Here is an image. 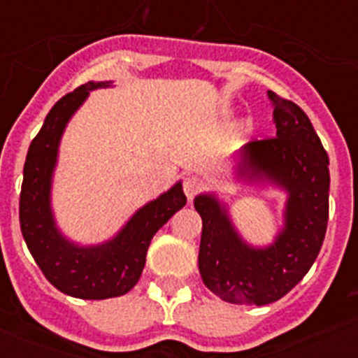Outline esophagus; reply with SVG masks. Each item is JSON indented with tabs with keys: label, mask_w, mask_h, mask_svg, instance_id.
<instances>
[{
	"label": "esophagus",
	"mask_w": 358,
	"mask_h": 358,
	"mask_svg": "<svg viewBox=\"0 0 358 358\" xmlns=\"http://www.w3.org/2000/svg\"><path fill=\"white\" fill-rule=\"evenodd\" d=\"M202 188H204V182H202L201 177L197 176H188L185 177V181H182V189H185L188 201H194V199L197 197V194H201Z\"/></svg>",
	"instance_id": "obj_1"
}]
</instances>
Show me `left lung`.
I'll return each mask as SVG.
<instances>
[{
  "label": "left lung",
  "mask_w": 358,
  "mask_h": 358,
  "mask_svg": "<svg viewBox=\"0 0 358 358\" xmlns=\"http://www.w3.org/2000/svg\"><path fill=\"white\" fill-rule=\"evenodd\" d=\"M276 136L243 148L242 173L267 177L289 192L285 227L267 249L242 242L226 208L211 195L194 201L202 218L199 273L204 285L233 305H268L310 271L328 226V154L299 106L268 91Z\"/></svg>",
  "instance_id": "obj_1"
}]
</instances>
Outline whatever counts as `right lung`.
<instances>
[{"label":"right lung","mask_w":358,"mask_h":358,"mask_svg":"<svg viewBox=\"0 0 358 358\" xmlns=\"http://www.w3.org/2000/svg\"><path fill=\"white\" fill-rule=\"evenodd\" d=\"M106 85L109 82H87L52 107L28 148L19 195V224L28 251L55 289L80 299L127 294L140 280L152 236L186 204L181 182H177L141 208L116 238L96 248L73 245L57 231L50 210V186L62 131L90 91Z\"/></svg>","instance_id":"obj_1"}]
</instances>
